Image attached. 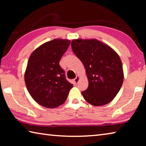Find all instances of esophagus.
<instances>
[{
	"label": "esophagus",
	"instance_id": "obj_1",
	"mask_svg": "<svg viewBox=\"0 0 146 146\" xmlns=\"http://www.w3.org/2000/svg\"><path fill=\"white\" fill-rule=\"evenodd\" d=\"M79 79H80V77H79V76H76V77L75 79H74L73 81H74V82H75V84H76L78 82Z\"/></svg>",
	"mask_w": 146,
	"mask_h": 146
}]
</instances>
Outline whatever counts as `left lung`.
Here are the masks:
<instances>
[{"mask_svg":"<svg viewBox=\"0 0 146 146\" xmlns=\"http://www.w3.org/2000/svg\"><path fill=\"white\" fill-rule=\"evenodd\" d=\"M71 48L84 66L89 81L88 88L82 95L88 103L103 106L110 103L122 87V64L118 54L96 39H75Z\"/></svg>","mask_w":146,"mask_h":146,"instance_id":"8db88e82","label":"left lung"}]
</instances>
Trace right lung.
<instances>
[{
	"label": "right lung",
	"instance_id": "1",
	"mask_svg": "<svg viewBox=\"0 0 146 146\" xmlns=\"http://www.w3.org/2000/svg\"><path fill=\"white\" fill-rule=\"evenodd\" d=\"M71 42L54 39L43 44L29 56L24 80L31 97L39 104L55 108L65 102L73 84L59 65Z\"/></svg>",
	"mask_w": 146,
	"mask_h": 146
}]
</instances>
